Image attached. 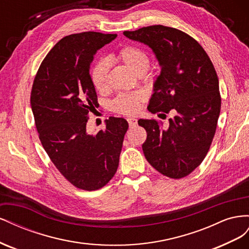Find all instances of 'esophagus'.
<instances>
[{"label":"esophagus","instance_id":"esophagus-1","mask_svg":"<svg viewBox=\"0 0 249 249\" xmlns=\"http://www.w3.org/2000/svg\"><path fill=\"white\" fill-rule=\"evenodd\" d=\"M126 120H127V123H129L130 126H135L137 124V119L135 117H127Z\"/></svg>","mask_w":249,"mask_h":249}]
</instances>
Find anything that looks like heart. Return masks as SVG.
Instances as JSON below:
<instances>
[{"label": "heart", "mask_w": 249, "mask_h": 249, "mask_svg": "<svg viewBox=\"0 0 249 249\" xmlns=\"http://www.w3.org/2000/svg\"><path fill=\"white\" fill-rule=\"evenodd\" d=\"M117 59L137 76L145 73L149 67V57L146 52L134 46H126L117 53ZM109 65L106 60L97 61L91 70L92 84L97 90H103L107 86ZM143 100L141 92L122 93L112 102V108L114 111L123 114H131L136 112L139 103Z\"/></svg>", "instance_id": "1"}]
</instances>
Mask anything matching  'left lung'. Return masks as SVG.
<instances>
[{"label":"left lung","mask_w":249,"mask_h":249,"mask_svg":"<svg viewBox=\"0 0 249 249\" xmlns=\"http://www.w3.org/2000/svg\"><path fill=\"white\" fill-rule=\"evenodd\" d=\"M127 38L152 49L161 67L154 83L148 111L169 113V125L139 119L147 137L142 149L162 175L180 178L191 173L207 156L220 114L219 81L207 53L191 36L161 25L124 31Z\"/></svg>","instance_id":"8db88e82"}]
</instances>
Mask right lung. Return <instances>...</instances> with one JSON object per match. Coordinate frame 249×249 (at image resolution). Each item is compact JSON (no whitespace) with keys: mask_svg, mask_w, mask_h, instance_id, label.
<instances>
[{"mask_svg":"<svg viewBox=\"0 0 249 249\" xmlns=\"http://www.w3.org/2000/svg\"><path fill=\"white\" fill-rule=\"evenodd\" d=\"M116 36L83 32L64 37L43 59L31 91L44 150L61 175L83 190L100 189L114 177L129 127L124 118L110 117L104 130L86 131L89 112L99 105L90 64L97 50Z\"/></svg>","mask_w":249,"mask_h":249,"instance_id":"add662e5","label":"right lung"}]
</instances>
